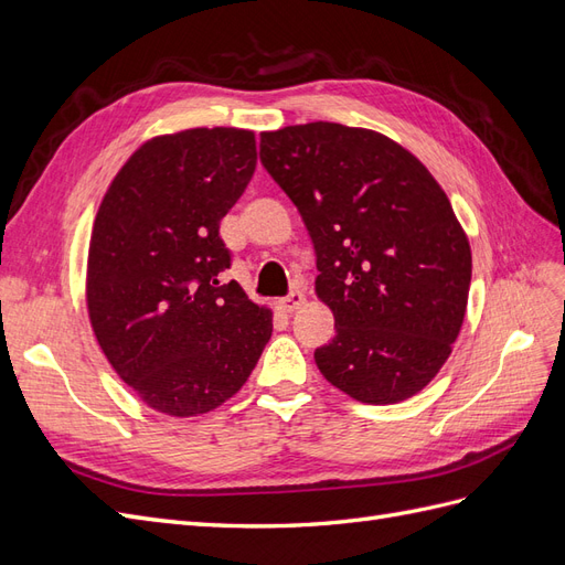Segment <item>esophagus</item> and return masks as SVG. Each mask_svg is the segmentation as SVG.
I'll list each match as a JSON object with an SVG mask.
<instances>
[{
    "label": "esophagus",
    "mask_w": 565,
    "mask_h": 565,
    "mask_svg": "<svg viewBox=\"0 0 565 565\" xmlns=\"http://www.w3.org/2000/svg\"><path fill=\"white\" fill-rule=\"evenodd\" d=\"M306 303V297H303V292H292V295H287L285 299H280V309L285 311V313H295V311H299L301 306Z\"/></svg>",
    "instance_id": "esophagus-1"
}]
</instances>
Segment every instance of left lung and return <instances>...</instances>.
Segmentation results:
<instances>
[{
  "mask_svg": "<svg viewBox=\"0 0 565 565\" xmlns=\"http://www.w3.org/2000/svg\"><path fill=\"white\" fill-rule=\"evenodd\" d=\"M266 172L316 249L334 339L316 365L370 405L413 398L452 353L471 282L469 237L446 191L388 136L337 122L264 131Z\"/></svg>",
  "mask_w": 565,
  "mask_h": 565,
  "instance_id": "left-lung-1",
  "label": "left lung"
}]
</instances>
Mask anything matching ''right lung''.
Instances as JSON below:
<instances>
[{
    "mask_svg": "<svg viewBox=\"0 0 565 565\" xmlns=\"http://www.w3.org/2000/svg\"><path fill=\"white\" fill-rule=\"evenodd\" d=\"M256 169L254 131L198 127L131 152L94 218L87 311L117 377L169 417L212 413L243 388L273 311L221 285V218Z\"/></svg>",
    "mask_w": 565,
    "mask_h": 565,
    "instance_id": "obj_1",
    "label": "right lung"
}]
</instances>
